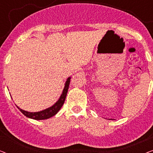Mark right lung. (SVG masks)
Here are the masks:
<instances>
[{"label": "right lung", "mask_w": 153, "mask_h": 153, "mask_svg": "<svg viewBox=\"0 0 153 153\" xmlns=\"http://www.w3.org/2000/svg\"><path fill=\"white\" fill-rule=\"evenodd\" d=\"M70 77L67 79V81L65 83V85L62 91V95H60L59 100L56 102L55 104H53V106L51 107L47 108V109L42 111L39 112H28L26 111L21 109L20 108H17L20 110V111L22 113L24 116H26L28 118L34 119V120H45V119H48L51 117L53 116L54 115H56L57 113L59 111L60 108L62 107V106L63 105L65 100L67 93H68V91L69 88V85H70Z\"/></svg>", "instance_id": "obj_1"}]
</instances>
